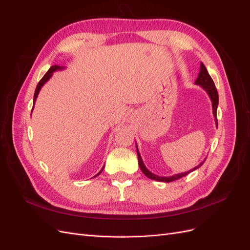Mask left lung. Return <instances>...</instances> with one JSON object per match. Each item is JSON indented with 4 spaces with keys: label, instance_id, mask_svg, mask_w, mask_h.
Here are the masks:
<instances>
[{
    "label": "left lung",
    "instance_id": "1",
    "mask_svg": "<svg viewBox=\"0 0 250 250\" xmlns=\"http://www.w3.org/2000/svg\"><path fill=\"white\" fill-rule=\"evenodd\" d=\"M195 84L197 85H200L206 92L208 93L209 99L211 101V106H213V113H214V117H215V121H216V126L218 127V122H217V107H218V102H219V97H218V92H217V88L215 86V83L213 81V79L210 78L209 74L208 73V70L207 67L204 66V64L201 62L200 64V72L198 74V77L197 79H196L195 81ZM135 147H137V152H138V161H139V166H140V169L142 170V172L145 174V175L150 178V179H153V180H157V181H164V183H170V181H173V180H176V179H179L181 177H184L186 175H188V173L193 172L194 170L200 168L201 166L203 165V163L206 162V160H204L202 163H200L197 167L193 168L192 170L188 171V172H184V173H179V174H175V175H172V176H169V177H166V176H158V175H155V174H153L152 172H150L147 168L146 166L144 165L143 163V160L141 157V154L139 152V149H138V145L137 143H135Z\"/></svg>",
    "mask_w": 250,
    "mask_h": 250
}]
</instances>
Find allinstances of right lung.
Instances as JSON below:
<instances>
[{"instance_id": "right-lung-1", "label": "right lung", "mask_w": 250, "mask_h": 250, "mask_svg": "<svg viewBox=\"0 0 250 250\" xmlns=\"http://www.w3.org/2000/svg\"><path fill=\"white\" fill-rule=\"evenodd\" d=\"M64 69V66H60V65H52L50 69H49V71L46 73V75H44V76L42 78V80L39 82V84H37V86H36V89H35V93H34V98H33V108H34V104H35V101H36V99H37V96H39V94H40V90L42 89V85L44 84V83H46L51 77H52V75H53V73L54 72H56V71H60V70H63ZM33 108H32V110H33ZM31 113H32V111H31ZM104 168V167H103ZM103 168H102V170L97 174V175H99V174L103 171ZM96 175V176H97ZM95 176V177H96Z\"/></svg>"}]
</instances>
